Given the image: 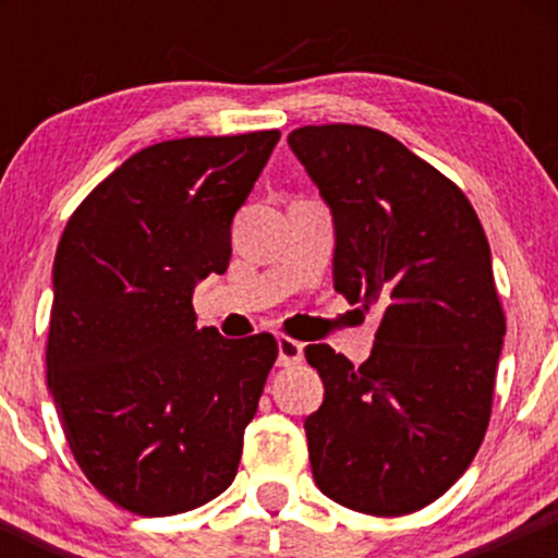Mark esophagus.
Returning a JSON list of instances; mask_svg holds the SVG:
<instances>
[{
    "label": "esophagus",
    "instance_id": "esophagus-1",
    "mask_svg": "<svg viewBox=\"0 0 558 558\" xmlns=\"http://www.w3.org/2000/svg\"><path fill=\"white\" fill-rule=\"evenodd\" d=\"M301 354H304V343L293 341V338H288V336H280L278 338V362L283 364V367L299 364L301 362Z\"/></svg>",
    "mask_w": 558,
    "mask_h": 558
}]
</instances>
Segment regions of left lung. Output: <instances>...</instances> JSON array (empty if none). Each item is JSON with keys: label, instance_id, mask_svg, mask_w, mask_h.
I'll list each match as a JSON object with an SVG mask.
<instances>
[{"label": "left lung", "instance_id": "obj_1", "mask_svg": "<svg viewBox=\"0 0 558 558\" xmlns=\"http://www.w3.org/2000/svg\"><path fill=\"white\" fill-rule=\"evenodd\" d=\"M288 146L330 207L332 286L377 306L373 354L306 362L325 399L304 420L312 475L336 504L399 517L464 475L490 420L506 319L470 198L388 133L304 125Z\"/></svg>", "mask_w": 558, "mask_h": 558}]
</instances>
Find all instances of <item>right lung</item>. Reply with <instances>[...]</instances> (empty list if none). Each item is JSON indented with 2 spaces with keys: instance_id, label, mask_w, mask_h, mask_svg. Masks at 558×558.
Here are the masks:
<instances>
[{
  "instance_id": "1",
  "label": "right lung",
  "mask_w": 558,
  "mask_h": 558,
  "mask_svg": "<svg viewBox=\"0 0 558 558\" xmlns=\"http://www.w3.org/2000/svg\"><path fill=\"white\" fill-rule=\"evenodd\" d=\"M278 131L162 141L128 157L68 220L52 270L47 380L83 475L168 517L239 472L278 343L196 328L191 296L230 262V226Z\"/></svg>"
}]
</instances>
